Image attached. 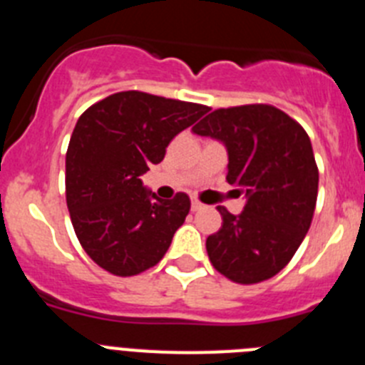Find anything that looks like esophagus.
<instances>
[{"label":"esophagus","mask_w":365,"mask_h":365,"mask_svg":"<svg viewBox=\"0 0 365 365\" xmlns=\"http://www.w3.org/2000/svg\"><path fill=\"white\" fill-rule=\"evenodd\" d=\"M202 208H205V205H202V202H199L197 199L192 197V212H199V210H202Z\"/></svg>","instance_id":"1"}]
</instances>
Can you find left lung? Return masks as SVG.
<instances>
[{"mask_svg":"<svg viewBox=\"0 0 365 365\" xmlns=\"http://www.w3.org/2000/svg\"><path fill=\"white\" fill-rule=\"evenodd\" d=\"M193 133L227 148L228 185L240 186L243 212L217 206L222 227L206 240L212 265L235 283H257L292 259L311 227L318 168L298 122L265 104L215 109Z\"/></svg>","mask_w":365,"mask_h":365,"instance_id":"obj_1","label":"left lung"}]
</instances>
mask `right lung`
<instances>
[{"label":"right lung","instance_id":"add662e5","mask_svg":"<svg viewBox=\"0 0 365 365\" xmlns=\"http://www.w3.org/2000/svg\"><path fill=\"white\" fill-rule=\"evenodd\" d=\"M206 106L140 91L115 93L78 118L66 155V195L80 245L115 276L157 265L190 212V197L159 199L140 175Z\"/></svg>","mask_w":365,"mask_h":365}]
</instances>
